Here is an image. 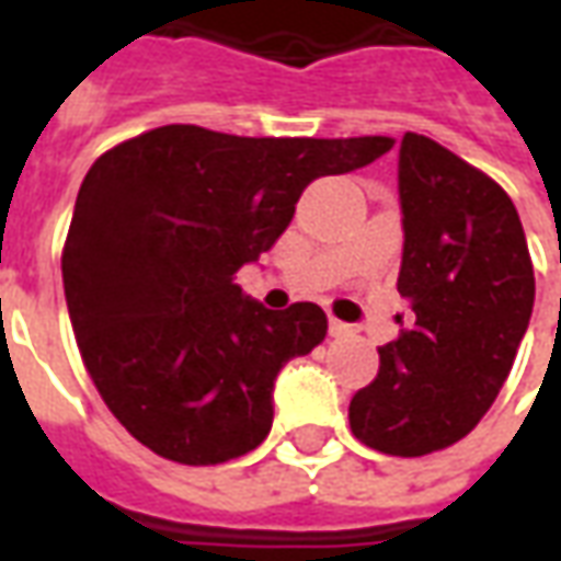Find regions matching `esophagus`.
Wrapping results in <instances>:
<instances>
[{"label": "esophagus", "instance_id": "1", "mask_svg": "<svg viewBox=\"0 0 561 561\" xmlns=\"http://www.w3.org/2000/svg\"><path fill=\"white\" fill-rule=\"evenodd\" d=\"M330 336H345V333H352V324H345L340 318H330Z\"/></svg>", "mask_w": 561, "mask_h": 561}]
</instances>
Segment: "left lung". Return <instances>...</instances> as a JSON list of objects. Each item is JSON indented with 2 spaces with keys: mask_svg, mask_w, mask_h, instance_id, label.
Returning <instances> with one entry per match:
<instances>
[{
  "mask_svg": "<svg viewBox=\"0 0 561 561\" xmlns=\"http://www.w3.org/2000/svg\"><path fill=\"white\" fill-rule=\"evenodd\" d=\"M402 267L414 324L378 348L354 393L352 433L390 457H423L469 435L505 385L535 304V273L505 188L435 140L400 144Z\"/></svg>",
  "mask_w": 561,
  "mask_h": 561,
  "instance_id": "left-lung-1",
  "label": "left lung"
}]
</instances>
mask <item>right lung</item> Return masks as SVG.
Returning a JSON list of instances; mask_svg holds the SVG:
<instances>
[{"mask_svg":"<svg viewBox=\"0 0 561 561\" xmlns=\"http://www.w3.org/2000/svg\"><path fill=\"white\" fill-rule=\"evenodd\" d=\"M393 138H237L161 126L107 149L78 192L62 285L87 373L128 433L183 466L255 450L273 381L328 336L316 304L282 312L233 282L291 225L318 176Z\"/></svg>","mask_w":561,"mask_h":561,"instance_id":"add662e5","label":"right lung"}]
</instances>
